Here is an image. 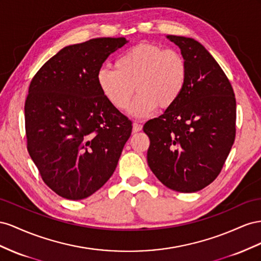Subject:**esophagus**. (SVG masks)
Masks as SVG:
<instances>
[{"instance_id":"1","label":"esophagus","mask_w":261,"mask_h":261,"mask_svg":"<svg viewBox=\"0 0 261 261\" xmlns=\"http://www.w3.org/2000/svg\"><path fill=\"white\" fill-rule=\"evenodd\" d=\"M132 126H133V132H139V131L142 130V128H143V125L138 123V122H133Z\"/></svg>"}]
</instances>
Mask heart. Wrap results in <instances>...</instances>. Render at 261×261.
I'll use <instances>...</instances> for the list:
<instances>
[{
  "mask_svg": "<svg viewBox=\"0 0 261 261\" xmlns=\"http://www.w3.org/2000/svg\"><path fill=\"white\" fill-rule=\"evenodd\" d=\"M188 79V65L176 50L158 44H136L117 58L115 69L102 65L96 82L105 99L118 110L129 107L133 92H138L129 114L138 119L158 109L172 106L182 94Z\"/></svg>",
  "mask_w": 261,
  "mask_h": 261,
  "instance_id": "1",
  "label": "heart"
}]
</instances>
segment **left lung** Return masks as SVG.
<instances>
[{
    "label": "left lung",
    "mask_w": 261,
    "mask_h": 261,
    "mask_svg": "<svg viewBox=\"0 0 261 261\" xmlns=\"http://www.w3.org/2000/svg\"><path fill=\"white\" fill-rule=\"evenodd\" d=\"M166 38L188 65L180 97L143 131L147 164L158 179L178 192H196L217 178L235 140L236 100L225 73L202 44L182 36Z\"/></svg>",
    "instance_id": "left-lung-1"
}]
</instances>
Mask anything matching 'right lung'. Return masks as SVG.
Returning <instances> with one entry per match:
<instances>
[{"label":"right lung","instance_id":"add662e5","mask_svg":"<svg viewBox=\"0 0 261 261\" xmlns=\"http://www.w3.org/2000/svg\"><path fill=\"white\" fill-rule=\"evenodd\" d=\"M125 38L70 44L44 63L25 102L27 148L42 180L59 196L82 200L114 174L131 121L103 97L96 73Z\"/></svg>","mask_w":261,"mask_h":261}]
</instances>
